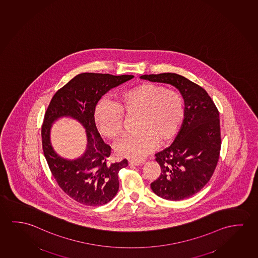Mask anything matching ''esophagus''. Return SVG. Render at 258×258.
<instances>
[{
  "label": "esophagus",
  "instance_id": "34e87169",
  "mask_svg": "<svg viewBox=\"0 0 258 258\" xmlns=\"http://www.w3.org/2000/svg\"><path fill=\"white\" fill-rule=\"evenodd\" d=\"M128 164H130V165H135V166H139V165H141L142 163H140V162H137V161H130V162H128Z\"/></svg>",
  "mask_w": 258,
  "mask_h": 258
}]
</instances>
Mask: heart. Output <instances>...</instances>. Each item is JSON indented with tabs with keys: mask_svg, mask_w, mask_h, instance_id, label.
I'll use <instances>...</instances> for the list:
<instances>
[{
	"mask_svg": "<svg viewBox=\"0 0 258 258\" xmlns=\"http://www.w3.org/2000/svg\"><path fill=\"white\" fill-rule=\"evenodd\" d=\"M123 114L137 116L134 135L123 138L115 150L124 158L141 161L157 144L170 143L178 134L185 116V103L178 91L146 82L116 95L115 104L102 100L94 113L102 135L115 140L122 133Z\"/></svg>",
	"mask_w": 258,
	"mask_h": 258,
	"instance_id": "obj_1",
	"label": "heart"
}]
</instances>
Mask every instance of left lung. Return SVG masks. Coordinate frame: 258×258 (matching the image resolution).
I'll list each match as a JSON object with an SVG mask.
<instances>
[{
  "label": "left lung",
  "mask_w": 258,
  "mask_h": 258,
  "mask_svg": "<svg viewBox=\"0 0 258 258\" xmlns=\"http://www.w3.org/2000/svg\"><path fill=\"white\" fill-rule=\"evenodd\" d=\"M140 79L171 84L185 101V117L173 143L155 154L161 175L151 188L162 199L179 201L201 190L218 163L222 146L220 116L207 92L176 73L143 75Z\"/></svg>",
  "instance_id": "left-lung-1"
}]
</instances>
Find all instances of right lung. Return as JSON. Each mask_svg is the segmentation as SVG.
<instances>
[{
    "label": "right lung",
    "mask_w": 258,
    "mask_h": 258,
    "mask_svg": "<svg viewBox=\"0 0 258 258\" xmlns=\"http://www.w3.org/2000/svg\"><path fill=\"white\" fill-rule=\"evenodd\" d=\"M133 78L132 75L81 73L56 92L45 111L41 136L48 166L59 187L85 206L105 205L119 190L118 174L120 169L127 166V161L108 163L111 147L103 142L98 133L94 113L104 94ZM63 115L78 119L87 133V150L80 159L72 161L59 158L49 142L51 123Z\"/></svg>",
    "instance_id": "1"
}]
</instances>
